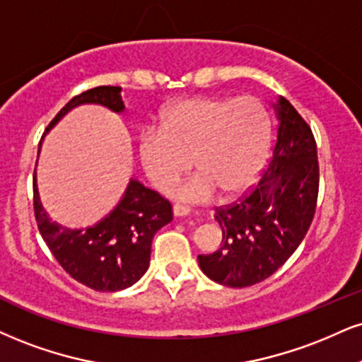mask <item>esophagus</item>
I'll return each instance as SVG.
<instances>
[{
	"instance_id": "esophagus-1",
	"label": "esophagus",
	"mask_w": 362,
	"mask_h": 362,
	"mask_svg": "<svg viewBox=\"0 0 362 362\" xmlns=\"http://www.w3.org/2000/svg\"><path fill=\"white\" fill-rule=\"evenodd\" d=\"M189 214H190V207L189 206H184V204H175V206H173V216L184 217V216H189Z\"/></svg>"
}]
</instances>
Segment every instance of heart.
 <instances>
[{"mask_svg": "<svg viewBox=\"0 0 362 362\" xmlns=\"http://www.w3.org/2000/svg\"><path fill=\"white\" fill-rule=\"evenodd\" d=\"M272 141L268 111L252 95H194L170 104L158 128L139 134L138 155L146 177L168 192L194 167L195 177L175 189L177 199L206 202L217 190L238 195L258 180Z\"/></svg>", "mask_w": 362, "mask_h": 362, "instance_id": "obj_1", "label": "heart"}]
</instances>
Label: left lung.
Instances as JSON below:
<instances>
[{"mask_svg":"<svg viewBox=\"0 0 362 362\" xmlns=\"http://www.w3.org/2000/svg\"><path fill=\"white\" fill-rule=\"evenodd\" d=\"M278 134L263 177L238 202L216 209L223 243L199 255L216 283L245 288L272 276L310 228L319 195V160L310 126L283 95L275 104Z\"/></svg>","mask_w":362,"mask_h":362,"instance_id":"obj_1","label":"left lung"}]
</instances>
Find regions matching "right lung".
<instances>
[{"mask_svg": "<svg viewBox=\"0 0 362 362\" xmlns=\"http://www.w3.org/2000/svg\"><path fill=\"white\" fill-rule=\"evenodd\" d=\"M81 104L124 111L121 87L99 86L72 98L57 112L45 133ZM33 209L38 230L60 267L74 280L95 291H119L134 285L150 267L156 230L172 221V204L134 178L110 214L86 229L65 228L50 219L38 195L37 173L33 175Z\"/></svg>", "mask_w": 362, "mask_h": 362, "instance_id": "right-lung-1", "label": "right lung"}]
</instances>
